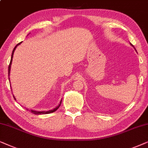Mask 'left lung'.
<instances>
[{
  "label": "left lung",
  "instance_id": "left-lung-1",
  "mask_svg": "<svg viewBox=\"0 0 148 148\" xmlns=\"http://www.w3.org/2000/svg\"><path fill=\"white\" fill-rule=\"evenodd\" d=\"M130 44H131V46H132V47H133V48H134V49H135V47H134V46H133V45H132V44H131V43H130ZM135 50H136V49H135Z\"/></svg>",
  "mask_w": 148,
  "mask_h": 148
}]
</instances>
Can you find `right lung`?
I'll return each mask as SVG.
<instances>
[{
  "mask_svg": "<svg viewBox=\"0 0 148 148\" xmlns=\"http://www.w3.org/2000/svg\"><path fill=\"white\" fill-rule=\"evenodd\" d=\"M21 43V42H19V43H18V44H17L16 46L15 47V48L13 49V52H12V55H11V62H10V64H9V68H8V75L9 76V74H10V70H11V63H12V60H13V53H14V51H15V49H16V47L18 46L19 45H20ZM13 97H14V96H13ZM14 99H15V98L14 97ZM62 100H61V101H60V103L59 104V106H58V107H56V108H54L53 110H49V111H42V112H37V111H34V110H31V112L32 114H50V113H52V112H56L57 110L59 108H60V106H61V103H62ZM27 110H28L27 109H26Z\"/></svg>",
  "mask_w": 148,
  "mask_h": 148,
  "instance_id": "1",
  "label": "right lung"
}]
</instances>
